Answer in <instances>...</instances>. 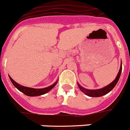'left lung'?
Masks as SVG:
<instances>
[{
    "instance_id": "left-lung-1",
    "label": "left lung",
    "mask_w": 130,
    "mask_h": 130,
    "mask_svg": "<svg viewBox=\"0 0 130 130\" xmlns=\"http://www.w3.org/2000/svg\"><path fill=\"white\" fill-rule=\"evenodd\" d=\"M122 63H121L120 68V70L119 72H118V75H117L116 77L115 78V79L112 82L111 84H110L109 85H108L107 86H106V87H103V88L102 89H96V90H90V89H86L82 87V86H80V85L78 84L79 88L80 89V90L82 91L83 93H84L85 95H87V96H89V97H99L106 95V94H107L108 93H109V92L115 87V85H116V84L118 83L120 77L121 72H122Z\"/></svg>"
}]
</instances>
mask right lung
Here are the masks:
<instances>
[{
  "mask_svg": "<svg viewBox=\"0 0 130 130\" xmlns=\"http://www.w3.org/2000/svg\"><path fill=\"white\" fill-rule=\"evenodd\" d=\"M10 79L12 82V84L15 86L16 88L18 89L19 91H20L21 92H22L23 93H24L25 95H27V96H30V97H35V96H39V95H43V94L46 93L47 92L49 91L51 89L53 88V87L56 85L57 82H55L54 84H53L52 85L49 86L48 87H46V88L43 89H33V88H30V87H24L23 85H21L20 84H17L15 81H14L11 78L10 76H9Z\"/></svg>",
  "mask_w": 130,
  "mask_h": 130,
  "instance_id": "right-lung-1",
  "label": "right lung"
}]
</instances>
